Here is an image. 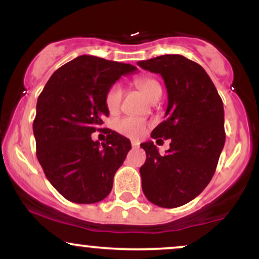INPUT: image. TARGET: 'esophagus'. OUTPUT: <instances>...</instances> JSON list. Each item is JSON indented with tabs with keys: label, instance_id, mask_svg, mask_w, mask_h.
Here are the masks:
<instances>
[{
	"label": "esophagus",
	"instance_id": "1",
	"mask_svg": "<svg viewBox=\"0 0 259 259\" xmlns=\"http://www.w3.org/2000/svg\"><path fill=\"white\" fill-rule=\"evenodd\" d=\"M132 146H133V148H136L139 146V142L138 141H132Z\"/></svg>",
	"mask_w": 259,
	"mask_h": 259
}]
</instances>
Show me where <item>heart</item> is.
Instances as JSON below:
<instances>
[{"mask_svg": "<svg viewBox=\"0 0 259 259\" xmlns=\"http://www.w3.org/2000/svg\"><path fill=\"white\" fill-rule=\"evenodd\" d=\"M134 84L139 90L144 92L145 96L150 101L158 100L162 95V86L156 79L151 76H138L134 80ZM121 99H123V89L119 84H113L109 86L105 95V105L107 111L114 114L119 111ZM115 130L121 135L132 139H140L146 133L147 125L144 120L136 117H125L117 120L114 124Z\"/></svg>", "mask_w": 259, "mask_h": 259, "instance_id": "1", "label": "heart"}]
</instances>
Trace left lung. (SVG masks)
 <instances>
[{"label":"left lung","instance_id":"left-lung-1","mask_svg":"<svg viewBox=\"0 0 259 259\" xmlns=\"http://www.w3.org/2000/svg\"><path fill=\"white\" fill-rule=\"evenodd\" d=\"M138 65L164 79L167 119L151 138L170 139L164 156L152 141L140 145L146 151L142 191L157 206L180 207L197 197L214 174L225 142L223 101L206 70L184 56H159Z\"/></svg>","mask_w":259,"mask_h":259}]
</instances>
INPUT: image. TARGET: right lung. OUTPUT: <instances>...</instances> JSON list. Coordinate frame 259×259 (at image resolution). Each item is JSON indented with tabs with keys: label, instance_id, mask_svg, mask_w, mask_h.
<instances>
[{
	"label": "right lung",
	"instance_id": "obj_1",
	"mask_svg": "<svg viewBox=\"0 0 259 259\" xmlns=\"http://www.w3.org/2000/svg\"><path fill=\"white\" fill-rule=\"evenodd\" d=\"M135 70L132 64L79 56L58 68L38 96L32 123L36 156L47 179L68 201L96 203L111 192L132 144L109 129L101 145L91 134L102 132L109 114V86Z\"/></svg>",
	"mask_w": 259,
	"mask_h": 259
}]
</instances>
